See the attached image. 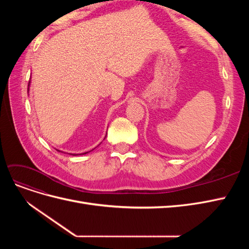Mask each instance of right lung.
<instances>
[{
    "instance_id": "add662e5",
    "label": "right lung",
    "mask_w": 249,
    "mask_h": 249,
    "mask_svg": "<svg viewBox=\"0 0 249 249\" xmlns=\"http://www.w3.org/2000/svg\"><path fill=\"white\" fill-rule=\"evenodd\" d=\"M85 154H87V153H84V154H80V155H85ZM78 155V154H77ZM73 156H76V154H73Z\"/></svg>"
}]
</instances>
